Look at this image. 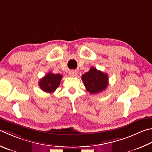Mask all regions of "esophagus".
Wrapping results in <instances>:
<instances>
[{"label":"esophagus","instance_id":"obj_1","mask_svg":"<svg viewBox=\"0 0 152 152\" xmlns=\"http://www.w3.org/2000/svg\"><path fill=\"white\" fill-rule=\"evenodd\" d=\"M69 74H70V75L71 76L74 77L77 75V72L76 70H70L69 72Z\"/></svg>","mask_w":152,"mask_h":152}]
</instances>
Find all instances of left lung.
<instances>
[{
	"label": "left lung",
	"mask_w": 152,
	"mask_h": 152,
	"mask_svg": "<svg viewBox=\"0 0 152 152\" xmlns=\"http://www.w3.org/2000/svg\"><path fill=\"white\" fill-rule=\"evenodd\" d=\"M82 80L86 89L91 94L102 92L108 85L107 74L94 67L82 76Z\"/></svg>",
	"instance_id": "left-lung-1"
}]
</instances>
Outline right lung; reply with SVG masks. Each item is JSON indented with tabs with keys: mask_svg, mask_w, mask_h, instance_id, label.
<instances>
[{
	"mask_svg": "<svg viewBox=\"0 0 152 152\" xmlns=\"http://www.w3.org/2000/svg\"><path fill=\"white\" fill-rule=\"evenodd\" d=\"M62 76L60 74H53L50 72L40 80L39 86L43 91L47 93H53L59 86Z\"/></svg>",
	"mask_w": 152,
	"mask_h": 152,
	"instance_id": "1",
	"label": "right lung"
}]
</instances>
